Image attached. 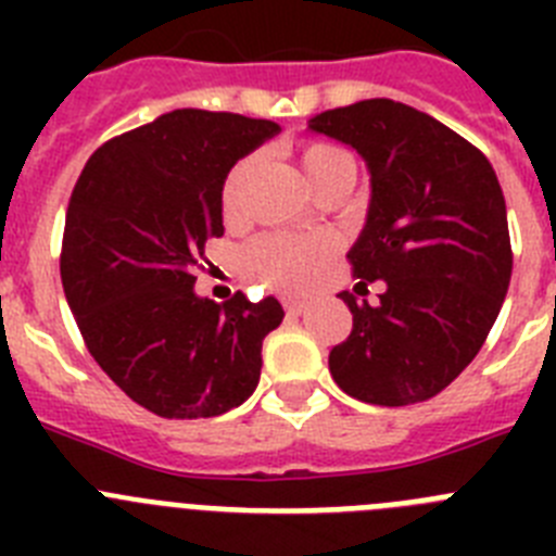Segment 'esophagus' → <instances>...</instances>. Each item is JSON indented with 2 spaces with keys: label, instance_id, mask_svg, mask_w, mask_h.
Masks as SVG:
<instances>
[{
  "label": "esophagus",
  "instance_id": "1",
  "mask_svg": "<svg viewBox=\"0 0 556 556\" xmlns=\"http://www.w3.org/2000/svg\"><path fill=\"white\" fill-rule=\"evenodd\" d=\"M283 308H287V314H292V317H298V314L306 312V303H303V301H294V298H283Z\"/></svg>",
  "mask_w": 556,
  "mask_h": 556
}]
</instances>
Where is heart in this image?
Listing matches in <instances>:
<instances>
[{"label":"heart","instance_id":"b5f03b06","mask_svg":"<svg viewBox=\"0 0 556 556\" xmlns=\"http://www.w3.org/2000/svg\"><path fill=\"white\" fill-rule=\"evenodd\" d=\"M253 155L242 159L223 184V211L225 217H233L239 208V186L253 166ZM303 175L317 189L337 172H353V159L345 150L328 141H306L298 152ZM337 250V242L326 233L294 236V233H264L244 248L242 264L253 278L264 281L267 287L283 289V292H303L317 281L320 269Z\"/></svg>","mask_w":556,"mask_h":556}]
</instances>
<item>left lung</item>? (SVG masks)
I'll use <instances>...</instances> for the list:
<instances>
[{
  "label": "left lung",
  "instance_id": "left-lung-1",
  "mask_svg": "<svg viewBox=\"0 0 556 556\" xmlns=\"http://www.w3.org/2000/svg\"><path fill=\"white\" fill-rule=\"evenodd\" d=\"M308 127L367 161L370 211L348 262L358 287H387L378 306L339 294L353 328L328 370L365 404L429 401L473 362L507 298L513 248L498 178L484 152L404 102L362 100Z\"/></svg>",
  "mask_w": 556,
  "mask_h": 556
}]
</instances>
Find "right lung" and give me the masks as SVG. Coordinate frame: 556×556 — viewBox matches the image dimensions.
<instances>
[{
    "mask_svg": "<svg viewBox=\"0 0 556 556\" xmlns=\"http://www.w3.org/2000/svg\"><path fill=\"white\" fill-rule=\"evenodd\" d=\"M278 125L180 108L105 141L66 208L63 292L88 353L136 404L198 420L244 404L262 342L281 326L275 298L194 294L205 239L223 236L230 166Z\"/></svg>",
    "mask_w": 556,
    "mask_h": 556,
    "instance_id": "right-lung-1",
    "label": "right lung"
}]
</instances>
